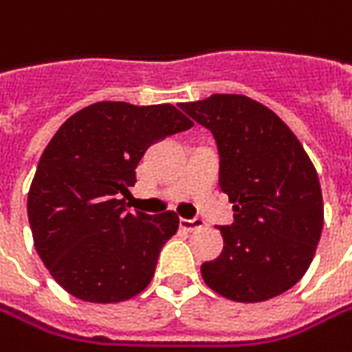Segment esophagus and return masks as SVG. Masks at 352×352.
I'll return each mask as SVG.
<instances>
[{
	"mask_svg": "<svg viewBox=\"0 0 352 352\" xmlns=\"http://www.w3.org/2000/svg\"><path fill=\"white\" fill-rule=\"evenodd\" d=\"M202 226H204V221L198 220V218H194V220H186V218H182V220H180V228H182V230H186V232L200 230Z\"/></svg>",
	"mask_w": 352,
	"mask_h": 352,
	"instance_id": "obj_1",
	"label": "esophagus"
}]
</instances>
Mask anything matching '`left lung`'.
Here are the masks:
<instances>
[{"mask_svg":"<svg viewBox=\"0 0 352 352\" xmlns=\"http://www.w3.org/2000/svg\"><path fill=\"white\" fill-rule=\"evenodd\" d=\"M180 109L214 134L220 188L234 223L218 226L220 257L202 263L206 285L239 303L291 289L309 270L323 230L317 170L291 129L261 102L212 95Z\"/></svg>","mask_w":352,"mask_h":352,"instance_id":"8db88e82","label":"left lung"}]
</instances>
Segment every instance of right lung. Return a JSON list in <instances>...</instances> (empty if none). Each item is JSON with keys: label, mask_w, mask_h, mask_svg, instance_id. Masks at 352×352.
Segmentation results:
<instances>
[{"label": "right lung", "mask_w": 352, "mask_h": 352, "mask_svg": "<svg viewBox=\"0 0 352 352\" xmlns=\"http://www.w3.org/2000/svg\"><path fill=\"white\" fill-rule=\"evenodd\" d=\"M192 124L172 104L102 100L55 132L29 188L27 216L37 254L67 293L118 303L146 289L180 218L131 212L124 198L150 144Z\"/></svg>", "instance_id": "right-lung-1"}]
</instances>
